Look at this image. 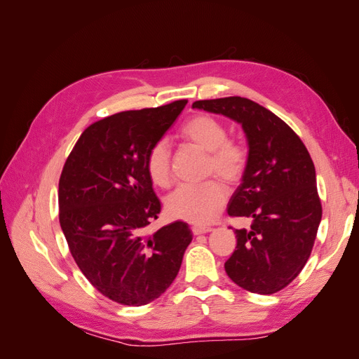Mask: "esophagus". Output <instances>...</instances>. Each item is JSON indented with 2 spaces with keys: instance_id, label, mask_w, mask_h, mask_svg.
I'll use <instances>...</instances> for the list:
<instances>
[{
  "instance_id": "esophagus-1",
  "label": "esophagus",
  "mask_w": 359,
  "mask_h": 359,
  "mask_svg": "<svg viewBox=\"0 0 359 359\" xmlns=\"http://www.w3.org/2000/svg\"><path fill=\"white\" fill-rule=\"evenodd\" d=\"M212 231V227L210 226H193L191 227V232L193 235H202V233H208Z\"/></svg>"
}]
</instances>
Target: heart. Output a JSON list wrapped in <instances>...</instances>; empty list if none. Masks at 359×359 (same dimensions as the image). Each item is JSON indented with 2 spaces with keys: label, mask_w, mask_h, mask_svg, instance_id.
<instances>
[{
  "label": "heart",
  "mask_w": 359,
  "mask_h": 359,
  "mask_svg": "<svg viewBox=\"0 0 359 359\" xmlns=\"http://www.w3.org/2000/svg\"><path fill=\"white\" fill-rule=\"evenodd\" d=\"M181 136L189 144L206 153L205 173L215 175L229 186L244 177L248 151L236 139L227 137L226 126L215 116L199 114L182 126ZM148 177L156 186L166 187L170 182V148L166 139L151 145L145 157ZM227 199V191L219 181H206L199 186H181L166 198V211L172 219L194 224L211 222Z\"/></svg>",
  "instance_id": "1"
}]
</instances>
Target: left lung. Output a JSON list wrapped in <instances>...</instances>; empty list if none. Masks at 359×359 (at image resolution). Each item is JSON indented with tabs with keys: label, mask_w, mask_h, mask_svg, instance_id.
<instances>
[{
	"label": "left lung",
	"mask_w": 359,
	"mask_h": 359,
	"mask_svg": "<svg viewBox=\"0 0 359 359\" xmlns=\"http://www.w3.org/2000/svg\"><path fill=\"white\" fill-rule=\"evenodd\" d=\"M193 107L240 123L248 142L247 169L227 214L248 219L250 227L235 229L227 276L260 295L285 289L307 264L322 219L306 145L283 119L244 97L199 100Z\"/></svg>",
	"instance_id": "8db88e82"
}]
</instances>
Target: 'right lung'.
I'll return each instance as SVG.
<instances>
[{"label":"right lung","instance_id":"add662e5","mask_svg":"<svg viewBox=\"0 0 359 359\" xmlns=\"http://www.w3.org/2000/svg\"><path fill=\"white\" fill-rule=\"evenodd\" d=\"M187 100L95 121L78 139L60 177V224L82 274L123 306H145L175 280L191 243L184 222L147 235L160 212L145 157Z\"/></svg>","mask_w":359,"mask_h":359}]
</instances>
